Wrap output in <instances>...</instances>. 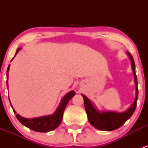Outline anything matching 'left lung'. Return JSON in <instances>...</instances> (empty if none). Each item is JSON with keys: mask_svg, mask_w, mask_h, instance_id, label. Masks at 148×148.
<instances>
[{"mask_svg": "<svg viewBox=\"0 0 148 148\" xmlns=\"http://www.w3.org/2000/svg\"><path fill=\"white\" fill-rule=\"evenodd\" d=\"M128 57L131 61L132 72L134 74V81L135 84V98L130 107L122 112H117L112 111H99L95 106L93 102H91L85 95H82L84 98L85 110L86 112L89 123L97 130L102 131H112L120 128L125 124L128 119L131 117L135 112L137 106V101L138 97V79L135 73V64L132 55L127 52Z\"/></svg>", "mask_w": 148, "mask_h": 148, "instance_id": "1", "label": "left lung"}]
</instances>
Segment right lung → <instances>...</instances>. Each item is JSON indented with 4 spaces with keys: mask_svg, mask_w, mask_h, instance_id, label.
Here are the masks:
<instances>
[{
    "mask_svg": "<svg viewBox=\"0 0 148 148\" xmlns=\"http://www.w3.org/2000/svg\"><path fill=\"white\" fill-rule=\"evenodd\" d=\"M21 48L17 49L16 53L15 54L14 57L16 56L18 51H20ZM13 57V58H14ZM12 61V60H11ZM10 64L8 65V69H7L6 76H7V88H8V71H9ZM75 92L74 91H70L66 95L64 96V97L62 99L60 104H59V107H57L56 111L50 115H46L43 116V117H36V118L32 119H27L24 118V117H21L18 114H16V117L18 120L19 122L23 125L24 126L27 127L29 129L32 130L36 131V132H48L50 131L56 129L59 125H60L61 122H62V118H63V114L64 110L66 107L67 104L69 102L70 99L75 95ZM11 104V103H10ZM12 107V105H11ZM13 108V107H12ZM14 113H16L14 109L13 108Z\"/></svg>",
    "mask_w": 148,
    "mask_h": 148,
    "instance_id": "right-lung-1",
    "label": "right lung"
}]
</instances>
